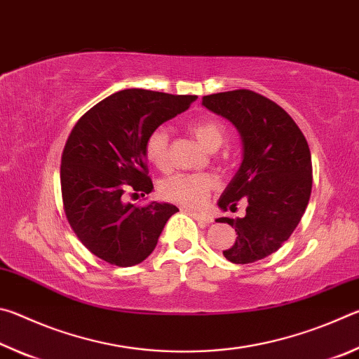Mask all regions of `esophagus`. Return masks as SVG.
Masks as SVG:
<instances>
[{"label": "esophagus", "instance_id": "1", "mask_svg": "<svg viewBox=\"0 0 359 359\" xmlns=\"http://www.w3.org/2000/svg\"><path fill=\"white\" fill-rule=\"evenodd\" d=\"M185 212H187V214H190L194 218V220H198L201 223H210L212 222V217L208 215V214H204V212H194V210H190V209H185Z\"/></svg>", "mask_w": 359, "mask_h": 359}]
</instances>
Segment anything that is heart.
I'll return each instance as SVG.
<instances>
[{"label":"heart","instance_id":"b5f03b06","mask_svg":"<svg viewBox=\"0 0 359 359\" xmlns=\"http://www.w3.org/2000/svg\"><path fill=\"white\" fill-rule=\"evenodd\" d=\"M190 131L199 145L209 151L220 149L226 139L224 126L214 118L193 121ZM144 151L150 165H154L160 171H168L171 166V160H169V133L165 126H158L150 133L145 139ZM215 185L217 179L208 172L175 174L161 182L160 193L163 198L171 203L187 205V208H199L205 203Z\"/></svg>","mask_w":359,"mask_h":359}]
</instances>
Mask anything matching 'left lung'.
I'll return each mask as SVG.
<instances>
[{
	"label": "left lung",
	"instance_id": "left-lung-1",
	"mask_svg": "<svg viewBox=\"0 0 359 359\" xmlns=\"http://www.w3.org/2000/svg\"><path fill=\"white\" fill-rule=\"evenodd\" d=\"M203 106L239 131L241 166L217 204L234 212L242 199L245 217L215 222L238 233L234 245L223 250L224 258L234 264L253 263L277 252L301 222L312 191L311 150L294 120L250 90L204 96Z\"/></svg>",
	"mask_w": 359,
	"mask_h": 359
}]
</instances>
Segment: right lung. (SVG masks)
I'll return each instance as SVG.
<instances>
[{"label": "right lung", "mask_w": 359, "mask_h": 359, "mask_svg": "<svg viewBox=\"0 0 359 359\" xmlns=\"http://www.w3.org/2000/svg\"><path fill=\"white\" fill-rule=\"evenodd\" d=\"M196 100L194 95L121 90L93 106L72 128L60 171L65 212L79 241L98 258L128 267L155 250L166 222L179 209L156 201L136 208L121 194L133 190L144 196L154 190L145 139Z\"/></svg>", "instance_id": "right-lung-1"}]
</instances>
